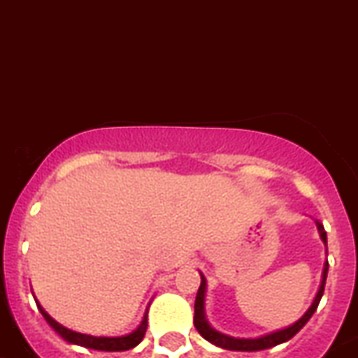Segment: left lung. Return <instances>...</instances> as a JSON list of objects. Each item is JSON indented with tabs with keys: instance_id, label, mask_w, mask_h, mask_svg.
Segmentation results:
<instances>
[{
	"instance_id": "left-lung-1",
	"label": "left lung",
	"mask_w": 358,
	"mask_h": 358,
	"mask_svg": "<svg viewBox=\"0 0 358 358\" xmlns=\"http://www.w3.org/2000/svg\"><path fill=\"white\" fill-rule=\"evenodd\" d=\"M315 224H317V230H320L321 241H323L324 246H327V231H324L323 224H321L320 221H315ZM199 275H201V273H199ZM327 275H328V260L324 262V267H323V276H321L320 291H317V294H315L314 301H312V305L308 307V310L305 312V314L296 321V323L289 324V327L285 328H280V330L271 331V334H266V336L255 337V339H241V337L227 336V334H221V331H217L215 328H212L210 324H208L207 317H205V292H207V280H205V276L201 275V283H199L198 294H196V301H194L196 330H198L199 334H201L203 339H207L208 343L215 344V346L219 348H223V350H231V352H260V350H269V348L273 346H278V344L292 339V337H294L296 334H298L305 324H307V321L310 320L312 314H314L315 308H317V305H320L321 296H323L324 292Z\"/></svg>"
}]
</instances>
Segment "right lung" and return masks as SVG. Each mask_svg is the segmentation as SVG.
<instances>
[{"label": "right lung", "mask_w": 358, "mask_h": 358, "mask_svg": "<svg viewBox=\"0 0 358 358\" xmlns=\"http://www.w3.org/2000/svg\"><path fill=\"white\" fill-rule=\"evenodd\" d=\"M37 307L38 310H41V314L44 315V320L50 323V327L53 328L64 341H67V343L71 344H76V346L89 348V350H98V352H127V350H131V348H135L144 339V334H146L148 328V308L146 312H144V317L143 321H141V324L135 328L131 334H127V336L121 337H96L89 336V334H80V331L69 330V328L62 327V324L57 323V321L38 305V301Z\"/></svg>", "instance_id": "1"}]
</instances>
